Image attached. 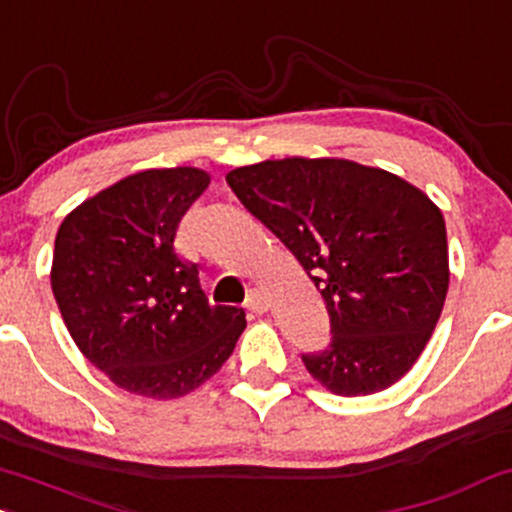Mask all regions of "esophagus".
Returning a JSON list of instances; mask_svg holds the SVG:
<instances>
[{
  "label": "esophagus",
  "mask_w": 512,
  "mask_h": 512,
  "mask_svg": "<svg viewBox=\"0 0 512 512\" xmlns=\"http://www.w3.org/2000/svg\"><path fill=\"white\" fill-rule=\"evenodd\" d=\"M245 308L250 313H267V308H269L267 296L262 294L260 289H252L250 294H247V299H245Z\"/></svg>",
  "instance_id": "1"
}]
</instances>
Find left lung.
Segmentation results:
<instances>
[{
	"instance_id": "left-lung-1",
	"label": "left lung",
	"mask_w": 512,
	"mask_h": 512,
	"mask_svg": "<svg viewBox=\"0 0 512 512\" xmlns=\"http://www.w3.org/2000/svg\"><path fill=\"white\" fill-rule=\"evenodd\" d=\"M323 296L328 347L301 355L340 396L396 384L428 345L449 286L442 211L396 174L335 157H286L226 174Z\"/></svg>"
}]
</instances>
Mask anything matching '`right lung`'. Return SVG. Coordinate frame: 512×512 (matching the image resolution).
Returning <instances> with one entry per match:
<instances>
[{
	"mask_svg": "<svg viewBox=\"0 0 512 512\" xmlns=\"http://www.w3.org/2000/svg\"><path fill=\"white\" fill-rule=\"evenodd\" d=\"M211 177L145 170L77 206L55 235L50 284L72 340L116 386L179 398L211 379L245 330V311L211 306L174 235Z\"/></svg>",
	"mask_w": 512,
	"mask_h": 512,
	"instance_id": "right-lung-1",
	"label": "right lung"
}]
</instances>
